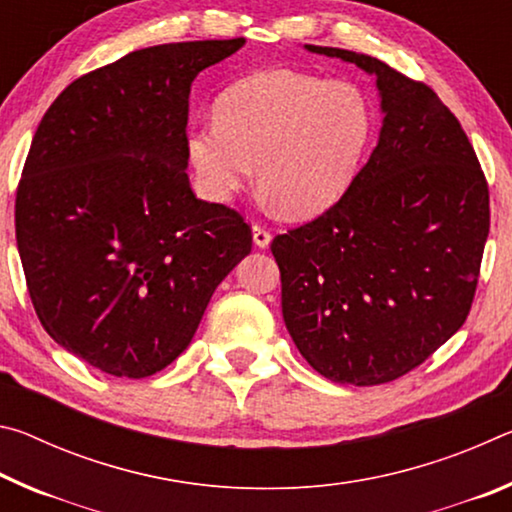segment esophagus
<instances>
[{
    "instance_id": "34e87169",
    "label": "esophagus",
    "mask_w": 512,
    "mask_h": 512,
    "mask_svg": "<svg viewBox=\"0 0 512 512\" xmlns=\"http://www.w3.org/2000/svg\"><path fill=\"white\" fill-rule=\"evenodd\" d=\"M253 241H255V246L266 248L268 244H271V232H268L262 223H255L253 225Z\"/></svg>"
}]
</instances>
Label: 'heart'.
I'll return each mask as SVG.
<instances>
[{"instance_id": "obj_1", "label": "heart", "mask_w": 512, "mask_h": 512, "mask_svg": "<svg viewBox=\"0 0 512 512\" xmlns=\"http://www.w3.org/2000/svg\"><path fill=\"white\" fill-rule=\"evenodd\" d=\"M372 131L370 103L357 85L293 69L237 81L216 101V119L187 133L198 194L228 203L253 176L291 216L325 210L357 171Z\"/></svg>"}]
</instances>
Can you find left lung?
Wrapping results in <instances>:
<instances>
[{
    "label": "left lung",
    "instance_id": "1",
    "mask_svg": "<svg viewBox=\"0 0 512 512\" xmlns=\"http://www.w3.org/2000/svg\"><path fill=\"white\" fill-rule=\"evenodd\" d=\"M307 49L375 74L384 124L348 192L273 239L282 316L320 375L377 386L418 368L470 314L490 230L488 183L429 85L357 51Z\"/></svg>",
    "mask_w": 512,
    "mask_h": 512
}]
</instances>
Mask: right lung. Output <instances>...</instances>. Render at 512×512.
I'll list each match as a JSON object with an SVG mask.
<instances>
[{"label": "right lung", "instance_id": "obj_1", "mask_svg": "<svg viewBox=\"0 0 512 512\" xmlns=\"http://www.w3.org/2000/svg\"><path fill=\"white\" fill-rule=\"evenodd\" d=\"M244 42L137 49L69 83L33 135L15 196L33 309L108 375L167 368L253 248L244 216L196 198L185 146L194 79Z\"/></svg>", "mask_w": 512, "mask_h": 512}]
</instances>
